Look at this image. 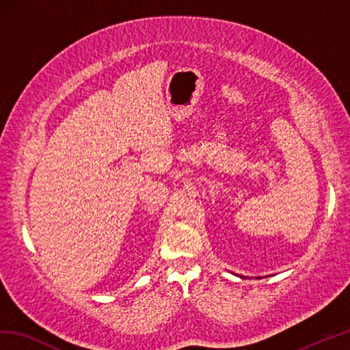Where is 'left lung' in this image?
<instances>
[{
  "mask_svg": "<svg viewBox=\"0 0 350 350\" xmlns=\"http://www.w3.org/2000/svg\"><path fill=\"white\" fill-rule=\"evenodd\" d=\"M240 278H241V275H240Z\"/></svg>",
  "mask_w": 350,
  "mask_h": 350,
  "instance_id": "1",
  "label": "left lung"
}]
</instances>
